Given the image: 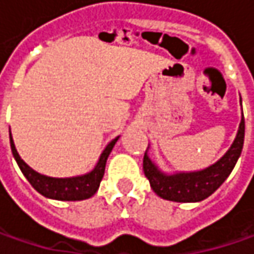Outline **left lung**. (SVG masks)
<instances>
[{"label": "left lung", "mask_w": 254, "mask_h": 254, "mask_svg": "<svg viewBox=\"0 0 254 254\" xmlns=\"http://www.w3.org/2000/svg\"><path fill=\"white\" fill-rule=\"evenodd\" d=\"M242 103V99H240ZM245 141V117L242 116L239 131L228 152L219 161L206 170L187 172L177 175H165L148 158L147 152L142 158V170L150 181L152 190L162 199L174 202H199L210 196L229 177L242 154Z\"/></svg>", "instance_id": "obj_1"}]
</instances>
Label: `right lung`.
Wrapping results in <instances>:
<instances>
[{
    "instance_id": "right-lung-1",
    "label": "right lung",
    "mask_w": 254,
    "mask_h": 254,
    "mask_svg": "<svg viewBox=\"0 0 254 254\" xmlns=\"http://www.w3.org/2000/svg\"><path fill=\"white\" fill-rule=\"evenodd\" d=\"M117 140H119V137L114 138L106 147V150L100 155L97 165L94 167L92 172L82 175V177H74V178H51V177H45V175L35 172L32 168H29L21 160L19 154L16 152V148H15L12 137H11V150H12V154H14L15 160L18 162L22 174L39 193H42L46 198L58 200H82L93 196L96 193V190H99V185H100L103 175H104L107 157L112 152Z\"/></svg>"
}]
</instances>
